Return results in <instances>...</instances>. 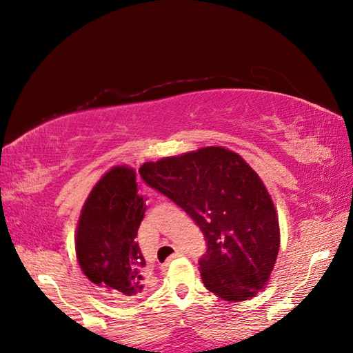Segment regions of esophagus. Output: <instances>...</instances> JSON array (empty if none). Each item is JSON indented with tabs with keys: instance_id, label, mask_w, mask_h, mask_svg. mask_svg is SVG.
<instances>
[{
	"instance_id": "1",
	"label": "esophagus",
	"mask_w": 353,
	"mask_h": 353,
	"mask_svg": "<svg viewBox=\"0 0 353 353\" xmlns=\"http://www.w3.org/2000/svg\"><path fill=\"white\" fill-rule=\"evenodd\" d=\"M183 254V249H181V247H179V249L174 252V254H172V256L170 258V259H174V258H177V256H182Z\"/></svg>"
}]
</instances>
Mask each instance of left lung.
<instances>
[{"mask_svg":"<svg viewBox=\"0 0 353 353\" xmlns=\"http://www.w3.org/2000/svg\"><path fill=\"white\" fill-rule=\"evenodd\" d=\"M148 186L181 206L206 238L205 287L226 302L264 288L279 252V220L259 176L241 156L205 147L142 165Z\"/></svg>","mask_w":353,"mask_h":353,"instance_id":"1","label":"left lung"}]
</instances>
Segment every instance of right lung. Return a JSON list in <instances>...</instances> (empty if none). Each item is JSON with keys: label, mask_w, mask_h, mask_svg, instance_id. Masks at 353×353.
<instances>
[{"label": "right lung", "mask_w": 353, "mask_h": 353, "mask_svg": "<svg viewBox=\"0 0 353 353\" xmlns=\"http://www.w3.org/2000/svg\"><path fill=\"white\" fill-rule=\"evenodd\" d=\"M145 209L137 172L123 165L95 183L81 208L76 234L81 272L100 291L119 301L138 299L144 291L145 259L137 235Z\"/></svg>", "instance_id": "add662e5"}]
</instances>
